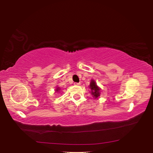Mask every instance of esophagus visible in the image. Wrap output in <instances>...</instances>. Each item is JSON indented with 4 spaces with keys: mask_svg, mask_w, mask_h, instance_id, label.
<instances>
[{
    "mask_svg": "<svg viewBox=\"0 0 153 153\" xmlns=\"http://www.w3.org/2000/svg\"><path fill=\"white\" fill-rule=\"evenodd\" d=\"M80 84H81L80 83H77V82L74 83V85H80Z\"/></svg>",
    "mask_w": 153,
    "mask_h": 153,
    "instance_id": "esophagus-1",
    "label": "esophagus"
}]
</instances>
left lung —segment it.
<instances>
[{"mask_svg":"<svg viewBox=\"0 0 153 153\" xmlns=\"http://www.w3.org/2000/svg\"><path fill=\"white\" fill-rule=\"evenodd\" d=\"M90 88L92 90V94L93 95V97L98 98L100 96V88H98L97 84H96L94 80H92L90 84Z\"/></svg>","mask_w":153,"mask_h":153,"instance_id":"1","label":"left lung"}]
</instances>
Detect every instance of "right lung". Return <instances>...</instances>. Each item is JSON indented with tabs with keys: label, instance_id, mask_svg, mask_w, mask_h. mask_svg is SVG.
Wrapping results in <instances>:
<instances>
[{
	"label": "right lung",
	"instance_id": "1",
	"mask_svg": "<svg viewBox=\"0 0 153 153\" xmlns=\"http://www.w3.org/2000/svg\"><path fill=\"white\" fill-rule=\"evenodd\" d=\"M59 88H56V91H59Z\"/></svg>",
	"mask_w": 153,
	"mask_h": 153
}]
</instances>
